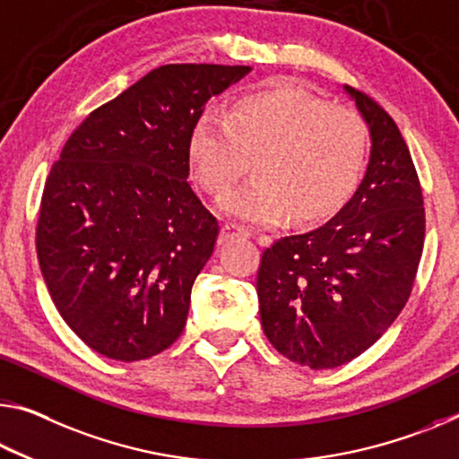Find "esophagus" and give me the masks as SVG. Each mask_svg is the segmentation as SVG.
<instances>
[{
    "label": "esophagus",
    "instance_id": "34e87169",
    "mask_svg": "<svg viewBox=\"0 0 459 459\" xmlns=\"http://www.w3.org/2000/svg\"><path fill=\"white\" fill-rule=\"evenodd\" d=\"M253 230L249 227H243V224L237 222H227L222 227V237L224 238H235V237H251Z\"/></svg>",
    "mask_w": 459,
    "mask_h": 459
}]
</instances>
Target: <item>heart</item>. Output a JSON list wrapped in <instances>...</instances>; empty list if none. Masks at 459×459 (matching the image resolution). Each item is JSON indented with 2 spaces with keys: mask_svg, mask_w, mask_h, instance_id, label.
<instances>
[{
  "mask_svg": "<svg viewBox=\"0 0 459 459\" xmlns=\"http://www.w3.org/2000/svg\"><path fill=\"white\" fill-rule=\"evenodd\" d=\"M366 120L294 83L247 93L230 114L208 112L190 136V169L204 192L227 194L253 159L255 179L222 200L259 224L321 222L353 198L366 173Z\"/></svg>",
  "mask_w": 459,
  "mask_h": 459,
  "instance_id": "b5f03b06",
  "label": "heart"
}]
</instances>
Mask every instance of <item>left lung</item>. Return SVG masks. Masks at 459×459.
<instances>
[{"label":"left lung","mask_w":459,"mask_h":459,"mask_svg":"<svg viewBox=\"0 0 459 459\" xmlns=\"http://www.w3.org/2000/svg\"><path fill=\"white\" fill-rule=\"evenodd\" d=\"M368 122L372 157L329 222L281 237L261 255L259 315L290 361L331 369L372 347L409 300L425 243L420 181L392 116L345 85Z\"/></svg>","instance_id":"obj_1"}]
</instances>
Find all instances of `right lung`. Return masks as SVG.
<instances>
[{
  "instance_id": "right-lung-1",
  "label": "right lung",
  "mask_w": 459,
  "mask_h": 459,
  "mask_svg": "<svg viewBox=\"0 0 459 459\" xmlns=\"http://www.w3.org/2000/svg\"><path fill=\"white\" fill-rule=\"evenodd\" d=\"M245 65H163L100 106L65 143L40 200L36 253L56 310L118 361L161 353L184 331L218 221L192 186L190 136Z\"/></svg>"
}]
</instances>
